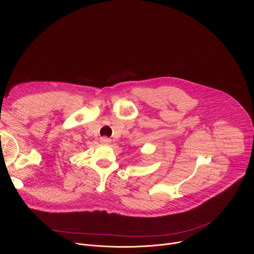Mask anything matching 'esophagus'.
<instances>
[{
    "label": "esophagus",
    "mask_w": 254,
    "mask_h": 254,
    "mask_svg": "<svg viewBox=\"0 0 254 254\" xmlns=\"http://www.w3.org/2000/svg\"><path fill=\"white\" fill-rule=\"evenodd\" d=\"M111 138H108L107 136H101L100 137V142H102V143H105V144H107V143H110L111 142Z\"/></svg>",
    "instance_id": "obj_1"
}]
</instances>
